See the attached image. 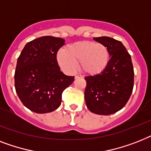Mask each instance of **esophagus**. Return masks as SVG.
Listing matches in <instances>:
<instances>
[{
  "mask_svg": "<svg viewBox=\"0 0 151 151\" xmlns=\"http://www.w3.org/2000/svg\"><path fill=\"white\" fill-rule=\"evenodd\" d=\"M82 76L81 74H78V75L75 76V79H78V78H81Z\"/></svg>",
  "mask_w": 151,
  "mask_h": 151,
  "instance_id": "1",
  "label": "esophagus"
}]
</instances>
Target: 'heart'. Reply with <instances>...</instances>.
Instances as JSON below:
<instances>
[{
  "mask_svg": "<svg viewBox=\"0 0 151 151\" xmlns=\"http://www.w3.org/2000/svg\"><path fill=\"white\" fill-rule=\"evenodd\" d=\"M110 61L108 48L101 43L91 41L77 42L70 44L57 54L60 67L68 73H73L80 62L81 70L90 75L103 72Z\"/></svg>",
  "mask_w": 151,
  "mask_h": 151,
  "instance_id": "1",
  "label": "heart"
}]
</instances>
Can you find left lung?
Here are the masks:
<instances>
[{
    "label": "left lung",
    "instance_id": "1",
    "mask_svg": "<svg viewBox=\"0 0 151 151\" xmlns=\"http://www.w3.org/2000/svg\"><path fill=\"white\" fill-rule=\"evenodd\" d=\"M110 53L109 63L103 72L85 77L84 99L91 112L108 116L124 107L133 88L134 71L131 56L120 41L102 36L94 38Z\"/></svg>",
    "mask_w": 151,
    "mask_h": 151
}]
</instances>
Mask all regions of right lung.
Instances as JSON below:
<instances>
[{
  "instance_id": "obj_1",
  "label": "right lung",
  "mask_w": 151,
  "mask_h": 151,
  "mask_svg": "<svg viewBox=\"0 0 151 151\" xmlns=\"http://www.w3.org/2000/svg\"><path fill=\"white\" fill-rule=\"evenodd\" d=\"M65 40L42 36L29 42L18 58L14 86L23 105L36 113H48L60 105L62 93L74 77L60 71L56 60Z\"/></svg>"
}]
</instances>
